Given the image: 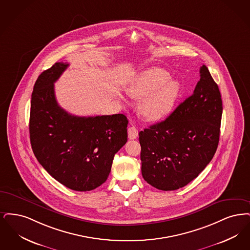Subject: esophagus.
I'll list each match as a JSON object with an SVG mask.
<instances>
[{
  "mask_svg": "<svg viewBox=\"0 0 250 250\" xmlns=\"http://www.w3.org/2000/svg\"><path fill=\"white\" fill-rule=\"evenodd\" d=\"M128 136H129V139H130V140L136 139L137 136H138V130H137V129L135 127H130L128 129Z\"/></svg>",
  "mask_w": 250,
  "mask_h": 250,
  "instance_id": "esophagus-1",
  "label": "esophagus"
}]
</instances>
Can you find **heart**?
<instances>
[{"label": "heart", "instance_id": "obj_1", "mask_svg": "<svg viewBox=\"0 0 250 250\" xmlns=\"http://www.w3.org/2000/svg\"><path fill=\"white\" fill-rule=\"evenodd\" d=\"M130 97L142 100L138 112L148 121L162 120L171 113L179 94V84L171 80L168 72L162 68L145 71L128 90Z\"/></svg>", "mask_w": 250, "mask_h": 250}]
</instances>
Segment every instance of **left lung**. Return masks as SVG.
<instances>
[{
  "label": "left lung",
  "mask_w": 250,
  "mask_h": 250,
  "mask_svg": "<svg viewBox=\"0 0 250 250\" xmlns=\"http://www.w3.org/2000/svg\"><path fill=\"white\" fill-rule=\"evenodd\" d=\"M193 93L165 120L139 132L142 175L154 188L175 190L196 178L217 151L222 101L207 66Z\"/></svg>",
  "instance_id": "1"
}]
</instances>
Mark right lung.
Returning a JSON list of instances; mask_svg holds the SVG:
<instances>
[{"instance_id": "1", "label": "right lung", "mask_w": 250, "mask_h": 250, "mask_svg": "<svg viewBox=\"0 0 250 250\" xmlns=\"http://www.w3.org/2000/svg\"><path fill=\"white\" fill-rule=\"evenodd\" d=\"M68 66L56 62L34 84L31 145L37 161L57 181L73 190L88 191L106 181L115 154L127 142L128 120L123 114L77 117L62 108L54 83Z\"/></svg>"}]
</instances>
